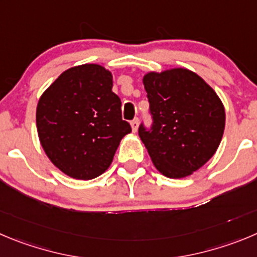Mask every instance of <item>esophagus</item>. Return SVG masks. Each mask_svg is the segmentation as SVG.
Wrapping results in <instances>:
<instances>
[{
    "label": "esophagus",
    "instance_id": "obj_1",
    "mask_svg": "<svg viewBox=\"0 0 257 257\" xmlns=\"http://www.w3.org/2000/svg\"><path fill=\"white\" fill-rule=\"evenodd\" d=\"M138 124H140V120H138V117H136V119H133V120L131 121V126H132V131L136 133L137 129H138Z\"/></svg>",
    "mask_w": 257,
    "mask_h": 257
}]
</instances>
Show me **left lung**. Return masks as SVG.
Returning <instances> with one entry per match:
<instances>
[{
	"label": "left lung",
	"mask_w": 257,
	"mask_h": 257,
	"mask_svg": "<svg viewBox=\"0 0 257 257\" xmlns=\"http://www.w3.org/2000/svg\"><path fill=\"white\" fill-rule=\"evenodd\" d=\"M143 85L153 126H140L156 169L170 179H183L204 166L222 141L226 111L219 96L195 72L170 68L147 72Z\"/></svg>",
	"instance_id": "left-lung-1"
}]
</instances>
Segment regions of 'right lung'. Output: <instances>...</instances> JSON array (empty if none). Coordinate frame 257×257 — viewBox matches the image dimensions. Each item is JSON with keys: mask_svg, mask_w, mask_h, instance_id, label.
I'll use <instances>...</instances> for the list:
<instances>
[{"mask_svg": "<svg viewBox=\"0 0 257 257\" xmlns=\"http://www.w3.org/2000/svg\"><path fill=\"white\" fill-rule=\"evenodd\" d=\"M40 145L52 164L72 179L91 180L110 167L123 137L121 101L112 74L100 64L68 68L40 96L37 106Z\"/></svg>", "mask_w": 257, "mask_h": 257, "instance_id": "add662e5", "label": "right lung"}]
</instances>
